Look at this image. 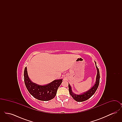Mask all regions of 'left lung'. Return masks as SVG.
Instances as JSON below:
<instances>
[{
	"label": "left lung",
	"instance_id": "left-lung-1",
	"mask_svg": "<svg viewBox=\"0 0 122 122\" xmlns=\"http://www.w3.org/2000/svg\"><path fill=\"white\" fill-rule=\"evenodd\" d=\"M95 62L96 64V67L97 70V75L96 77V81L95 85L90 90L87 91V92L82 93L80 95L76 94L72 92L71 87L70 86V84H69V90L70 95L77 102H84L87 100L90 97H91L94 94V93H95L97 88L98 87L99 82H100V73H99V69L97 66L96 62L95 61Z\"/></svg>",
	"mask_w": 122,
	"mask_h": 122
}]
</instances>
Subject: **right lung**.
Returning <instances> with one entry per match:
<instances>
[{"instance_id":"1","label":"right lung","mask_w":122,"mask_h":122,"mask_svg":"<svg viewBox=\"0 0 122 122\" xmlns=\"http://www.w3.org/2000/svg\"><path fill=\"white\" fill-rule=\"evenodd\" d=\"M24 76L25 84L29 93L35 98L43 101H49L55 97L63 81L62 79L56 80L43 86L36 84L29 79L26 67L25 68Z\"/></svg>"}]
</instances>
